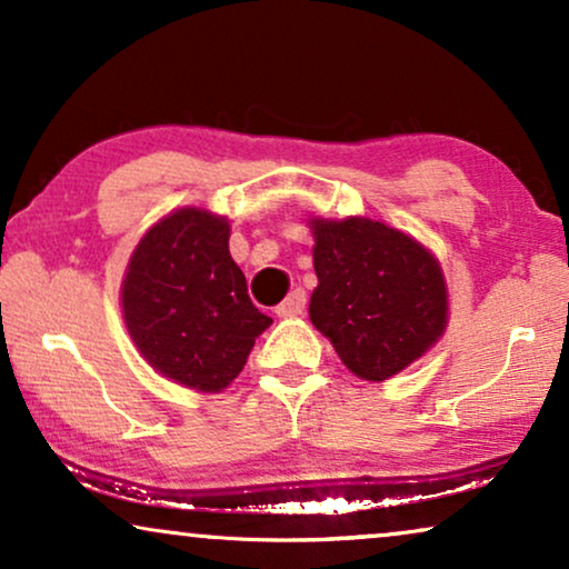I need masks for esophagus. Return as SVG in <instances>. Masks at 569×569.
I'll return each instance as SVG.
<instances>
[{
	"label": "esophagus",
	"mask_w": 569,
	"mask_h": 569,
	"mask_svg": "<svg viewBox=\"0 0 569 569\" xmlns=\"http://www.w3.org/2000/svg\"><path fill=\"white\" fill-rule=\"evenodd\" d=\"M306 302H308V298H306V290H292L290 295H287V298H284L282 302H279L274 313H277L279 318H295V316H302V310H306Z\"/></svg>",
	"instance_id": "esophagus-1"
}]
</instances>
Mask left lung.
<instances>
[{
    "label": "left lung",
    "instance_id": "left-lung-1",
    "mask_svg": "<svg viewBox=\"0 0 569 569\" xmlns=\"http://www.w3.org/2000/svg\"><path fill=\"white\" fill-rule=\"evenodd\" d=\"M318 287L310 321L362 380H388L419 360L448 323V287L435 256L391 224L347 217L308 222Z\"/></svg>",
    "mask_w": 569,
    "mask_h": 569
}]
</instances>
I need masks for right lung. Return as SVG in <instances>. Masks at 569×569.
Here are the masks:
<instances>
[{
    "instance_id": "add662e5",
    "label": "right lung",
    "mask_w": 569,
    "mask_h": 569,
    "mask_svg": "<svg viewBox=\"0 0 569 569\" xmlns=\"http://www.w3.org/2000/svg\"><path fill=\"white\" fill-rule=\"evenodd\" d=\"M228 217L183 207L139 240L121 282L123 323L160 376L201 393L228 388L269 329L232 261Z\"/></svg>"
}]
</instances>
